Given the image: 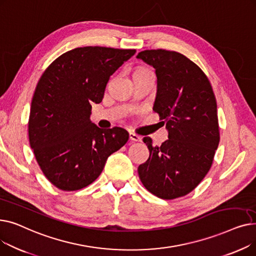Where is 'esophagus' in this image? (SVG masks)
<instances>
[{
  "label": "esophagus",
  "instance_id": "1",
  "mask_svg": "<svg viewBox=\"0 0 256 256\" xmlns=\"http://www.w3.org/2000/svg\"><path fill=\"white\" fill-rule=\"evenodd\" d=\"M128 137H130V140H132V141L140 142V141L142 140V138H141L140 136L136 135V134H134V132H130V134H128Z\"/></svg>",
  "mask_w": 256,
  "mask_h": 256
}]
</instances>
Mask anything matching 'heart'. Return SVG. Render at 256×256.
Segmentation results:
<instances>
[{"instance_id":"1","label":"heart","mask_w":256,"mask_h":256,"mask_svg":"<svg viewBox=\"0 0 256 256\" xmlns=\"http://www.w3.org/2000/svg\"><path fill=\"white\" fill-rule=\"evenodd\" d=\"M141 70H147V68H139L136 72H141Z\"/></svg>"}]
</instances>
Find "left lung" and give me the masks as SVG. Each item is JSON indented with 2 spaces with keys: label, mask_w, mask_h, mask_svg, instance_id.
Instances as JSON below:
<instances>
[{
  "label": "left lung",
  "mask_w": 256,
  "mask_h": 256,
  "mask_svg": "<svg viewBox=\"0 0 256 256\" xmlns=\"http://www.w3.org/2000/svg\"><path fill=\"white\" fill-rule=\"evenodd\" d=\"M156 70L158 90L154 111L168 130V139L152 146L138 167L143 186L162 199L192 192L210 171L220 141L217 102L206 74L182 54L146 50L137 55Z\"/></svg>",
  "instance_id": "left-lung-1"
}]
</instances>
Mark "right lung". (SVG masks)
I'll return each mask as SVG.
<instances>
[{
    "label": "right lung",
    "mask_w": 256,
    "mask_h": 256,
    "mask_svg": "<svg viewBox=\"0 0 256 256\" xmlns=\"http://www.w3.org/2000/svg\"><path fill=\"white\" fill-rule=\"evenodd\" d=\"M136 50L84 46L64 52L40 76L31 102L29 141L44 176L58 189L76 191L102 173L106 158L128 140L121 128L91 122L110 76Z\"/></svg>",
    "instance_id": "obj_1"
}]
</instances>
